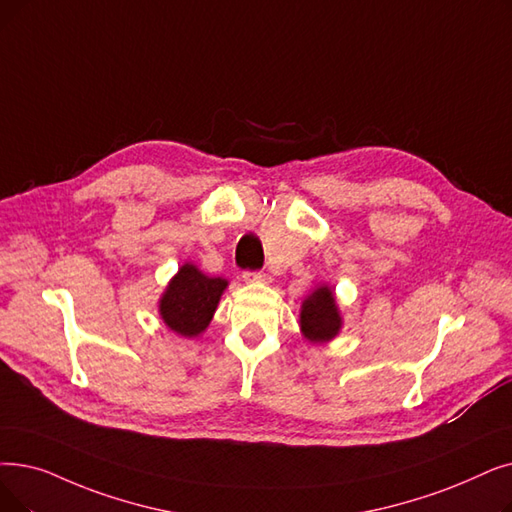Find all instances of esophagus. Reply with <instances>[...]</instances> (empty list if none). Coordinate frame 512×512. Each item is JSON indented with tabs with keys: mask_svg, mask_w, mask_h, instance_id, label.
<instances>
[{
	"mask_svg": "<svg viewBox=\"0 0 512 512\" xmlns=\"http://www.w3.org/2000/svg\"><path fill=\"white\" fill-rule=\"evenodd\" d=\"M265 278H268V276H265L263 272H244V274H242V280H244V282H247V284L263 282Z\"/></svg>",
	"mask_w": 512,
	"mask_h": 512,
	"instance_id": "1",
	"label": "esophagus"
}]
</instances>
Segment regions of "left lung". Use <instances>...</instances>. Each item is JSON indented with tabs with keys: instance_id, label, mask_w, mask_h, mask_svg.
<instances>
[{
	"instance_id": "left-lung-1",
	"label": "left lung",
	"mask_w": 512,
	"mask_h": 512,
	"mask_svg": "<svg viewBox=\"0 0 512 512\" xmlns=\"http://www.w3.org/2000/svg\"><path fill=\"white\" fill-rule=\"evenodd\" d=\"M301 332L309 343H328L339 335L343 326L335 293L328 284L318 286L301 305Z\"/></svg>"
}]
</instances>
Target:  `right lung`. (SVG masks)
I'll list each match as a JSON object with an SVG mask.
<instances>
[{"label": "right lung", "mask_w": 512, "mask_h": 512, "mask_svg": "<svg viewBox=\"0 0 512 512\" xmlns=\"http://www.w3.org/2000/svg\"><path fill=\"white\" fill-rule=\"evenodd\" d=\"M228 280L209 278L192 263H184L159 301L161 318L175 335L192 339L209 326Z\"/></svg>", "instance_id": "obj_1"}]
</instances>
